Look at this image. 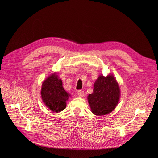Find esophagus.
<instances>
[{"label":"esophagus","mask_w":158,"mask_h":158,"mask_svg":"<svg viewBox=\"0 0 158 158\" xmlns=\"http://www.w3.org/2000/svg\"><path fill=\"white\" fill-rule=\"evenodd\" d=\"M77 95H78V96H79V97H83V96L85 95V93H84L83 91H82V90H79L78 92H77Z\"/></svg>","instance_id":"34e87169"}]
</instances>
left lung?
Returning a JSON list of instances; mask_svg holds the SVG:
<instances>
[{
  "instance_id": "obj_1",
  "label": "left lung",
  "mask_w": 158,
  "mask_h": 158,
  "mask_svg": "<svg viewBox=\"0 0 158 158\" xmlns=\"http://www.w3.org/2000/svg\"><path fill=\"white\" fill-rule=\"evenodd\" d=\"M93 93L88 101L92 112L97 116L112 112L118 104L120 91L118 82L113 75L99 76L94 85Z\"/></svg>"
}]
</instances>
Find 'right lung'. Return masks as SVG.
<instances>
[{
    "instance_id": "add662e5",
    "label": "right lung",
    "mask_w": 158,
    "mask_h": 158,
    "mask_svg": "<svg viewBox=\"0 0 158 158\" xmlns=\"http://www.w3.org/2000/svg\"><path fill=\"white\" fill-rule=\"evenodd\" d=\"M41 95L45 105L54 113L61 112L66 108V102L70 97L56 73L51 75L43 82Z\"/></svg>"
}]
</instances>
